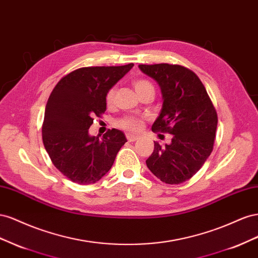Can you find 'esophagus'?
<instances>
[{
    "instance_id": "34e87169",
    "label": "esophagus",
    "mask_w": 258,
    "mask_h": 258,
    "mask_svg": "<svg viewBox=\"0 0 258 258\" xmlns=\"http://www.w3.org/2000/svg\"><path fill=\"white\" fill-rule=\"evenodd\" d=\"M126 138H127L128 142H135V141H137V139H138V136L132 135V134H126Z\"/></svg>"
}]
</instances>
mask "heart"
<instances>
[{"mask_svg":"<svg viewBox=\"0 0 258 258\" xmlns=\"http://www.w3.org/2000/svg\"><path fill=\"white\" fill-rule=\"evenodd\" d=\"M134 87L138 94L146 90H153V85L150 81L146 79H136L134 81ZM115 88L111 87L106 94V102L108 106H111L114 101ZM117 125L123 130L130 132H138L143 127V120L136 116H125L123 119L117 121Z\"/></svg>","mask_w":258,"mask_h":258,"instance_id":"b5f03b06","label":"heart"}]
</instances>
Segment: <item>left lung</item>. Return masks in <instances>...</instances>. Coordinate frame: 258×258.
<instances>
[{"label":"left lung","instance_id":"obj_1","mask_svg":"<svg viewBox=\"0 0 258 258\" xmlns=\"http://www.w3.org/2000/svg\"><path fill=\"white\" fill-rule=\"evenodd\" d=\"M158 82L163 106L151 130L172 134V143L160 145L146 160L151 173L168 185H178L200 170L214 147L217 113L201 80L179 64H139Z\"/></svg>","mask_w":258,"mask_h":258}]
</instances>
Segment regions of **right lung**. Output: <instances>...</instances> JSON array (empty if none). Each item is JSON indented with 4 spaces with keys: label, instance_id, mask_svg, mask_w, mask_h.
<instances>
[{
    "label": "right lung",
    "instance_id": "right-lung-1",
    "mask_svg": "<svg viewBox=\"0 0 258 258\" xmlns=\"http://www.w3.org/2000/svg\"><path fill=\"white\" fill-rule=\"evenodd\" d=\"M134 63L112 67H84L60 79L47 100L42 125L44 147L53 164L71 181H98L113 165L126 143L119 130L90 136L94 116L105 113L106 94Z\"/></svg>",
    "mask_w": 258,
    "mask_h": 258
}]
</instances>
